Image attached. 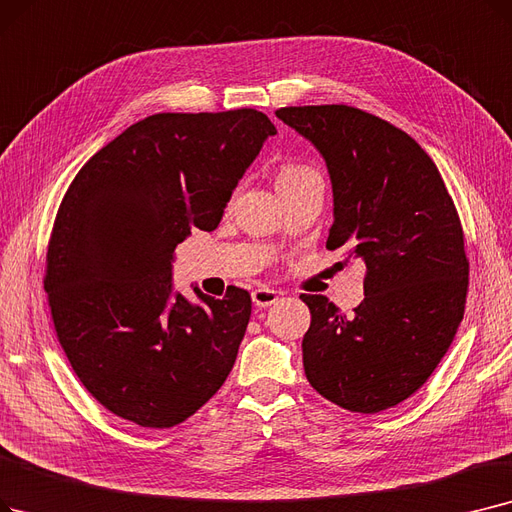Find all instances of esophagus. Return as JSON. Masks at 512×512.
Wrapping results in <instances>:
<instances>
[{"label":"esophagus","mask_w":512,"mask_h":512,"mask_svg":"<svg viewBox=\"0 0 512 512\" xmlns=\"http://www.w3.org/2000/svg\"><path fill=\"white\" fill-rule=\"evenodd\" d=\"M251 297H253V303L257 307H270L278 301V293L272 291V288H255Z\"/></svg>","instance_id":"34e87169"}]
</instances>
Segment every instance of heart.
I'll use <instances>...</instances> for the list:
<instances>
[{
  "label": "heart",
  "mask_w": 512,
  "mask_h": 512,
  "mask_svg": "<svg viewBox=\"0 0 512 512\" xmlns=\"http://www.w3.org/2000/svg\"><path fill=\"white\" fill-rule=\"evenodd\" d=\"M309 175H318V173H316V169H311L309 165L286 163L278 169V175H276L278 190H282L288 184H295V182H299V180H303V177H309Z\"/></svg>",
  "instance_id": "heart-1"
}]
</instances>
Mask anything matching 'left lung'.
<instances>
[{
    "label": "left lung",
    "mask_w": 512,
    "mask_h": 512,
    "mask_svg": "<svg viewBox=\"0 0 512 512\" xmlns=\"http://www.w3.org/2000/svg\"><path fill=\"white\" fill-rule=\"evenodd\" d=\"M276 117L326 161V247L366 263V297L349 318L322 295H301L307 381L351 412L393 408L427 383L464 316L469 259L452 196L418 142L366 110L286 106Z\"/></svg>",
    "instance_id": "8db88e82"
}]
</instances>
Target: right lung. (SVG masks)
<instances>
[{
  "instance_id": "obj_1",
  "label": "right lung",
  "mask_w": 512,
  "mask_h": 512,
  "mask_svg": "<svg viewBox=\"0 0 512 512\" xmlns=\"http://www.w3.org/2000/svg\"><path fill=\"white\" fill-rule=\"evenodd\" d=\"M274 123L255 108L159 113L100 148L66 190L46 278L56 337L83 387L113 414L169 429L228 379L251 295L171 286L175 247L217 228Z\"/></svg>"
}]
</instances>
